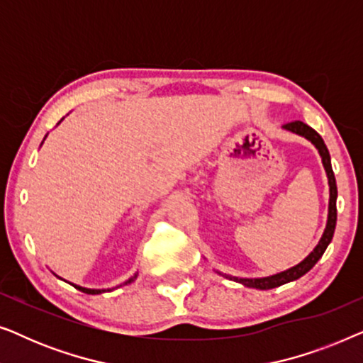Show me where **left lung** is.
<instances>
[{
    "mask_svg": "<svg viewBox=\"0 0 363 363\" xmlns=\"http://www.w3.org/2000/svg\"><path fill=\"white\" fill-rule=\"evenodd\" d=\"M282 128H286V130L297 133V135L307 138V140H309L312 145L319 150V155L322 158V165H324V168H325L327 180H329V215H327L325 230H324V233H322V238L319 240V242H317L314 251H312L311 255L306 257V259H302L299 264L292 266V267H289V269H286L282 272H277V274H272L267 277H256V279H245V277H233V276L223 274L225 277H228V279L241 282L242 286L255 287V289H261V291L272 289V287L282 286V284H286V282L296 281V279H299V277L304 276L306 272H309L312 267L315 266V262L320 259L322 255H324L327 250V246H329V242L332 241V236H334V231H335V223H337V205H335L337 203V183H335L334 170H332V165H330L329 150H327L324 140H322V137L314 130V128L309 127L307 123L301 122V121L286 123V125H282Z\"/></svg>",
    "mask_w": 363,
    "mask_h": 363,
    "instance_id": "8db88e82",
    "label": "left lung"
}]
</instances>
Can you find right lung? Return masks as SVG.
<instances>
[{"label": "right lung", "instance_id": "add662e5", "mask_svg": "<svg viewBox=\"0 0 363 363\" xmlns=\"http://www.w3.org/2000/svg\"><path fill=\"white\" fill-rule=\"evenodd\" d=\"M59 123H61V122H59ZM44 138H46V137H44ZM137 279V274H133L132 277H130V279H128V281H125V282H123V286H125V284H130V282H133V281H135ZM74 287H76V289H79V291H82V292H86V294H101V292H106V291H112V289H87V287H81V286H76V284H72ZM122 286V284H121Z\"/></svg>", "mask_w": 363, "mask_h": 363}]
</instances>
